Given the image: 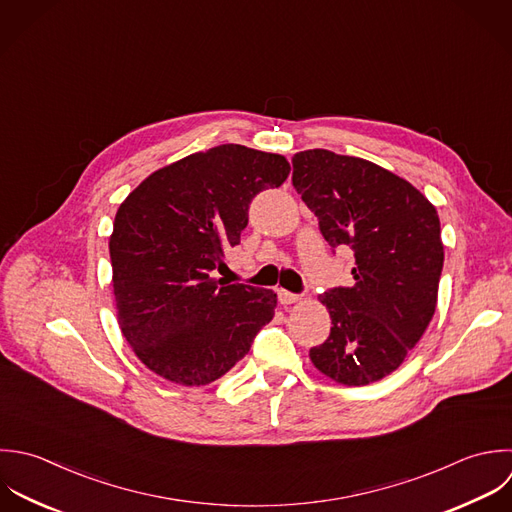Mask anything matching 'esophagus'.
Wrapping results in <instances>:
<instances>
[{
  "label": "esophagus",
  "mask_w": 512,
  "mask_h": 512,
  "mask_svg": "<svg viewBox=\"0 0 512 512\" xmlns=\"http://www.w3.org/2000/svg\"><path fill=\"white\" fill-rule=\"evenodd\" d=\"M279 301H281V305H293V303H299L301 301V297L299 295H295V293H289V291H285V289H279Z\"/></svg>",
  "instance_id": "1"
}]
</instances>
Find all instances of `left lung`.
Wrapping results in <instances>:
<instances>
[{
  "mask_svg": "<svg viewBox=\"0 0 512 512\" xmlns=\"http://www.w3.org/2000/svg\"><path fill=\"white\" fill-rule=\"evenodd\" d=\"M293 185L327 243L355 251V285L319 295L331 335L309 351L311 363L339 385L381 381L435 315L445 261L439 213L407 179L327 149L295 153Z\"/></svg>",
  "mask_w": 512,
  "mask_h": 512,
  "instance_id": "obj_1",
  "label": "left lung"
}]
</instances>
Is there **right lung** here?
<instances>
[{"instance_id": "1", "label": "right lung", "mask_w": 512, "mask_h": 512, "mask_svg": "<svg viewBox=\"0 0 512 512\" xmlns=\"http://www.w3.org/2000/svg\"><path fill=\"white\" fill-rule=\"evenodd\" d=\"M289 171L283 155L225 143L153 171L119 205L109 237L117 323L149 371L209 385L275 317L271 289L221 285L211 271L239 245L251 199Z\"/></svg>"}]
</instances>
